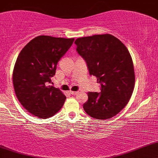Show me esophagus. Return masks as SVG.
I'll return each mask as SVG.
<instances>
[{
  "label": "esophagus",
  "mask_w": 158,
  "mask_h": 158,
  "mask_svg": "<svg viewBox=\"0 0 158 158\" xmlns=\"http://www.w3.org/2000/svg\"><path fill=\"white\" fill-rule=\"evenodd\" d=\"M70 94H71V95H77V94H78V92L77 91H72V90H70Z\"/></svg>",
  "instance_id": "34e87169"
}]
</instances>
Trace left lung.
Here are the masks:
<instances>
[{
	"instance_id": "1",
	"label": "left lung",
	"mask_w": 158,
	"mask_h": 158,
	"mask_svg": "<svg viewBox=\"0 0 158 158\" xmlns=\"http://www.w3.org/2000/svg\"><path fill=\"white\" fill-rule=\"evenodd\" d=\"M78 53L86 61L90 75L101 84V92H89L83 106L88 115L110 119L119 114L131 99L135 84L133 61L121 41L110 34L79 38Z\"/></svg>"
}]
</instances>
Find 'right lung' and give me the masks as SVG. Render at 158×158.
<instances>
[{
    "mask_svg": "<svg viewBox=\"0 0 158 158\" xmlns=\"http://www.w3.org/2000/svg\"><path fill=\"white\" fill-rule=\"evenodd\" d=\"M74 39L35 37L20 52L12 73L15 93L23 108L41 119L51 117L62 108L66 97L51 85L58 61Z\"/></svg>",
    "mask_w": 158,
    "mask_h": 158,
    "instance_id": "1",
    "label": "right lung"
}]
</instances>
